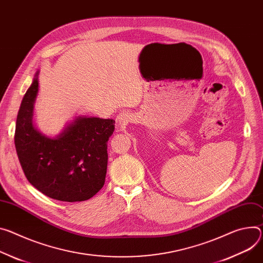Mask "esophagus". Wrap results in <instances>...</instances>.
I'll return each instance as SVG.
<instances>
[{
  "label": "esophagus",
  "instance_id": "1",
  "mask_svg": "<svg viewBox=\"0 0 263 263\" xmlns=\"http://www.w3.org/2000/svg\"><path fill=\"white\" fill-rule=\"evenodd\" d=\"M130 119V116L128 114V112H122L119 113L116 117V124H117V127H124L127 125V123L129 122Z\"/></svg>",
  "mask_w": 263,
  "mask_h": 263
}]
</instances>
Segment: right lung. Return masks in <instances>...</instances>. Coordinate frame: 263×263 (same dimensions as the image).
I'll return each mask as SVG.
<instances>
[{
  "mask_svg": "<svg viewBox=\"0 0 263 263\" xmlns=\"http://www.w3.org/2000/svg\"><path fill=\"white\" fill-rule=\"evenodd\" d=\"M39 71L24 95L16 117L14 145L28 181L50 198L76 202L90 199L105 183L107 142L114 119L77 116L54 137L33 125Z\"/></svg>",
  "mask_w": 263,
  "mask_h": 263,
  "instance_id": "obj_1",
  "label": "right lung"
}]
</instances>
